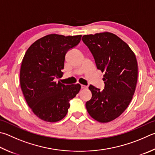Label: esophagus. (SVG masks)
<instances>
[{"label": "esophagus", "mask_w": 155, "mask_h": 155, "mask_svg": "<svg viewBox=\"0 0 155 155\" xmlns=\"http://www.w3.org/2000/svg\"><path fill=\"white\" fill-rule=\"evenodd\" d=\"M81 89H86L88 88V87H87V86L83 85H81Z\"/></svg>", "instance_id": "esophagus-1"}]
</instances>
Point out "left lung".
<instances>
[{
    "mask_svg": "<svg viewBox=\"0 0 155 155\" xmlns=\"http://www.w3.org/2000/svg\"><path fill=\"white\" fill-rule=\"evenodd\" d=\"M82 41L94 56L96 67L102 72V91L90 85L91 100L86 108L93 119L108 123L117 119L127 108L136 90L137 63L125 42L111 32L84 35Z\"/></svg>",
    "mask_w": 155,
    "mask_h": 155,
    "instance_id": "obj_1",
    "label": "left lung"
}]
</instances>
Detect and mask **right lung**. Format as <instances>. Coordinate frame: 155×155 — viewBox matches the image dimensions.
<instances>
[{"mask_svg": "<svg viewBox=\"0 0 155 155\" xmlns=\"http://www.w3.org/2000/svg\"><path fill=\"white\" fill-rule=\"evenodd\" d=\"M81 35L51 34L38 39L26 51L20 69L21 88L28 105L36 116L47 122L66 117L69 101L81 89L80 84L67 85L60 81L65 55L80 43Z\"/></svg>", "mask_w": 155, "mask_h": 155, "instance_id": "add662e5", "label": "right lung"}]
</instances>
